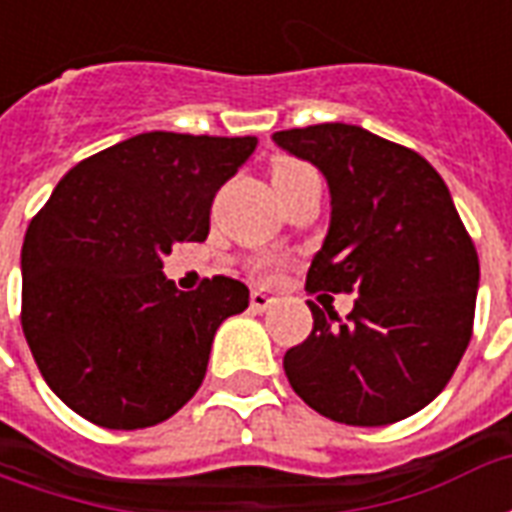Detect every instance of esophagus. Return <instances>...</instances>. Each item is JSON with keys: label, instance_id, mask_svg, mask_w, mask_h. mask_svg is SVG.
I'll use <instances>...</instances> for the list:
<instances>
[{"label": "esophagus", "instance_id": "34e87169", "mask_svg": "<svg viewBox=\"0 0 512 512\" xmlns=\"http://www.w3.org/2000/svg\"><path fill=\"white\" fill-rule=\"evenodd\" d=\"M274 301L277 299L268 290H252V296H249V304L255 312H266L268 307H274Z\"/></svg>", "mask_w": 512, "mask_h": 512}]
</instances>
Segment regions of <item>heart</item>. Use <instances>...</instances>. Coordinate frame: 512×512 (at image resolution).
I'll list each match as a JSON object with an SVG mask.
<instances>
[{
	"instance_id": "1",
	"label": "heart",
	"mask_w": 512,
	"mask_h": 512,
	"mask_svg": "<svg viewBox=\"0 0 512 512\" xmlns=\"http://www.w3.org/2000/svg\"><path fill=\"white\" fill-rule=\"evenodd\" d=\"M304 169H310V167H304V164H299V161H282V164L274 169V180L288 178V175H296V172H304Z\"/></svg>"
}]
</instances>
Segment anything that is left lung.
<instances>
[{
    "label": "left lung",
    "mask_w": 512,
    "mask_h": 512,
    "mask_svg": "<svg viewBox=\"0 0 512 512\" xmlns=\"http://www.w3.org/2000/svg\"><path fill=\"white\" fill-rule=\"evenodd\" d=\"M329 183L332 219L307 290L356 293L340 321L312 310V334L285 354L293 392L323 417L376 428L425 408L472 340L477 252L447 183L425 158L359 126L271 136Z\"/></svg>",
    "instance_id": "1"
}]
</instances>
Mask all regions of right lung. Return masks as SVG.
<instances>
[{
  "instance_id": "obj_1",
  "label": "right lung",
  "mask_w": 512,
  "mask_h": 512,
  "mask_svg": "<svg viewBox=\"0 0 512 512\" xmlns=\"http://www.w3.org/2000/svg\"><path fill=\"white\" fill-rule=\"evenodd\" d=\"M255 136L136 134L65 175L21 246V326L40 376L79 417L150 428L200 389L213 334L249 307L230 277L175 288L164 257L205 241L211 202Z\"/></svg>"
}]
</instances>
